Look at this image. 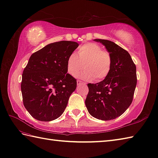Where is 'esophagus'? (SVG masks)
I'll use <instances>...</instances> for the list:
<instances>
[{
    "mask_svg": "<svg viewBox=\"0 0 158 158\" xmlns=\"http://www.w3.org/2000/svg\"><path fill=\"white\" fill-rule=\"evenodd\" d=\"M82 84H84V85H85V83H83L82 81H80V80H77V85H78V86L82 85Z\"/></svg>",
    "mask_w": 158,
    "mask_h": 158,
    "instance_id": "esophagus-1",
    "label": "esophagus"
}]
</instances>
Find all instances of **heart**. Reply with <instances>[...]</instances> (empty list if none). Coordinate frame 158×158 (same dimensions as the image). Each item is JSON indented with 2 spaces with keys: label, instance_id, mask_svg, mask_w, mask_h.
<instances>
[{
  "label": "heart",
  "instance_id": "b5f03b06",
  "mask_svg": "<svg viewBox=\"0 0 158 158\" xmlns=\"http://www.w3.org/2000/svg\"><path fill=\"white\" fill-rule=\"evenodd\" d=\"M112 58L107 51L102 50L98 44L86 43L79 47L77 54L72 53L67 58V69L71 76L77 77L84 67L81 77L86 80L104 79L110 72Z\"/></svg>",
  "mask_w": 158,
  "mask_h": 158
}]
</instances>
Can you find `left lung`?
Masks as SVG:
<instances>
[{
  "label": "left lung",
  "mask_w": 158,
  "mask_h": 158,
  "mask_svg": "<svg viewBox=\"0 0 158 158\" xmlns=\"http://www.w3.org/2000/svg\"><path fill=\"white\" fill-rule=\"evenodd\" d=\"M93 40L106 47L112 58V66L104 80L88 84L85 105L89 114L98 119H114L124 113L132 102L137 83L136 67L127 51L113 41Z\"/></svg>",
  "instance_id": "1"
}]
</instances>
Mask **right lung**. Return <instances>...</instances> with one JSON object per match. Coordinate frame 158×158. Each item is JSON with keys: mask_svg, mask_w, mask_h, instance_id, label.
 <instances>
[{"mask_svg": "<svg viewBox=\"0 0 158 158\" xmlns=\"http://www.w3.org/2000/svg\"><path fill=\"white\" fill-rule=\"evenodd\" d=\"M79 44L51 43L31 56L22 73L21 91L25 108L35 119L59 118L76 89V80L67 73V60Z\"/></svg>", "mask_w": 158, "mask_h": 158, "instance_id": "1", "label": "right lung"}]
</instances>
